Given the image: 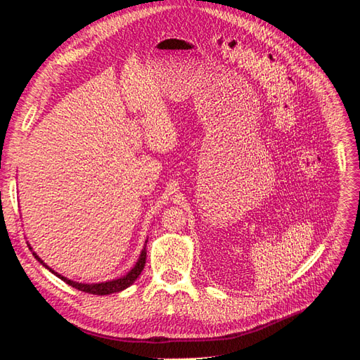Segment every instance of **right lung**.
I'll return each instance as SVG.
<instances>
[{"label": "right lung", "mask_w": 360, "mask_h": 360, "mask_svg": "<svg viewBox=\"0 0 360 360\" xmlns=\"http://www.w3.org/2000/svg\"><path fill=\"white\" fill-rule=\"evenodd\" d=\"M146 243H147V240H146ZM146 243H144V248H143V251H141L140 257H138V260H136L135 266H134V268H132L131 271H129L126 275L120 276V278H115V280H110V281L91 283V284L72 281V280L67 278V276H63V275L58 274L56 271H53V269L50 268V266H47V264H45V263L42 262L41 257H39L38 254H36V252H33V255H34V259L38 260V262L44 266V268H47L51 274L56 275L58 278H60L62 281H65L68 285H71V288H75V289L82 290V292H86V293H92V295H109V293L122 292V290L127 289L129 285L134 284V281L138 278V276H140L141 271L144 269V264H146ZM29 248H30V250H33V248H32L30 245H29Z\"/></svg>", "instance_id": "obj_1"}]
</instances>
